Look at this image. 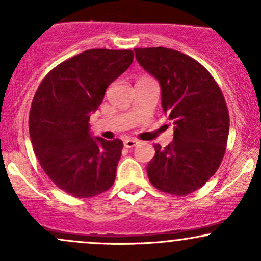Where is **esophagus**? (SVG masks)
I'll use <instances>...</instances> for the list:
<instances>
[{"instance_id":"1","label":"esophagus","mask_w":261,"mask_h":261,"mask_svg":"<svg viewBox=\"0 0 261 261\" xmlns=\"http://www.w3.org/2000/svg\"><path fill=\"white\" fill-rule=\"evenodd\" d=\"M137 143H139V141H137V140L127 139V140H125L124 146H125V147H126V148H133V147H135V146L137 145Z\"/></svg>"}]
</instances>
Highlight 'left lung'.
<instances>
[{
    "label": "left lung",
    "instance_id": "left-lung-1",
    "mask_svg": "<svg viewBox=\"0 0 261 261\" xmlns=\"http://www.w3.org/2000/svg\"><path fill=\"white\" fill-rule=\"evenodd\" d=\"M134 51L160 82L163 112L175 125L172 143L166 148L154 143L148 179L163 193L185 196L220 168L228 140V108L220 86L196 60L162 46Z\"/></svg>",
    "mask_w": 261,
    "mask_h": 261
}]
</instances>
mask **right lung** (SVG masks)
<instances>
[{
  "mask_svg": "<svg viewBox=\"0 0 261 261\" xmlns=\"http://www.w3.org/2000/svg\"><path fill=\"white\" fill-rule=\"evenodd\" d=\"M133 60V50H87L54 67L35 92L29 112L34 153L50 180L74 197L99 195L115 180L124 143L92 139L88 121Z\"/></svg>",
  "mask_w": 261,
  "mask_h": 261,
  "instance_id": "add662e5",
  "label": "right lung"
}]
</instances>
